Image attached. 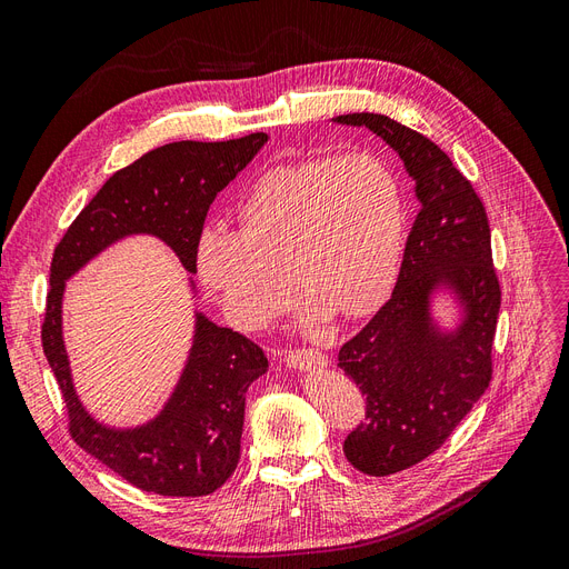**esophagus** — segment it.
<instances>
[{
  "label": "esophagus",
  "instance_id": "1",
  "mask_svg": "<svg viewBox=\"0 0 569 569\" xmlns=\"http://www.w3.org/2000/svg\"><path fill=\"white\" fill-rule=\"evenodd\" d=\"M286 363L290 368H323L328 363V356L319 349L311 347H298V349H288L286 351Z\"/></svg>",
  "mask_w": 569,
  "mask_h": 569
}]
</instances>
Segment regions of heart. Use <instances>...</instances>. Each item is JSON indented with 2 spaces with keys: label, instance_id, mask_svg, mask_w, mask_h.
Segmentation results:
<instances>
[{
  "label": "heart",
  "instance_id": "obj_1",
  "mask_svg": "<svg viewBox=\"0 0 569 569\" xmlns=\"http://www.w3.org/2000/svg\"><path fill=\"white\" fill-rule=\"evenodd\" d=\"M403 218L401 184L375 157L277 166L239 203V231L201 237L199 279L241 328H262L286 309V271L311 319L363 317L396 279Z\"/></svg>",
  "mask_w": 569,
  "mask_h": 569
}]
</instances>
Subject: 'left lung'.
Segmentation results:
<instances>
[{
	"mask_svg": "<svg viewBox=\"0 0 569 569\" xmlns=\"http://www.w3.org/2000/svg\"><path fill=\"white\" fill-rule=\"evenodd\" d=\"M338 121L385 138L419 199L391 298L338 353V366L366 396V419L347 433L345 455L368 476H391L443 446L490 387L501 286L486 206L450 157L385 114ZM440 280L452 282L468 307L455 336H438L428 321V292Z\"/></svg>",
	"mask_w": 569,
	"mask_h": 569,
	"instance_id": "left-lung-1",
	"label": "left lung"
}]
</instances>
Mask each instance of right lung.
<instances>
[{"label": "right lung", "mask_w": 569, "mask_h": 569, "mask_svg": "<svg viewBox=\"0 0 569 569\" xmlns=\"http://www.w3.org/2000/svg\"><path fill=\"white\" fill-rule=\"evenodd\" d=\"M264 142L267 133H250L157 147L104 182L53 250L41 347L68 408V431L79 448L144 492L203 497L224 486L241 455L246 389L267 372V356L246 335L218 328L199 313L189 363L163 412L140 429H104L72 389L60 332L62 288L96 252L138 231L163 239L187 271H197L210 203Z\"/></svg>", "instance_id": "right-lung-1"}]
</instances>
